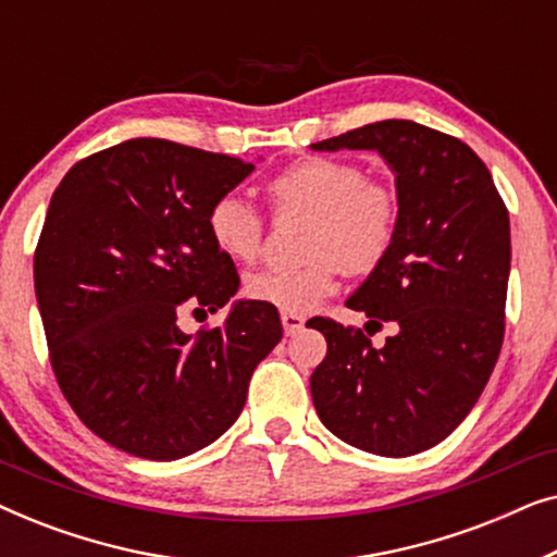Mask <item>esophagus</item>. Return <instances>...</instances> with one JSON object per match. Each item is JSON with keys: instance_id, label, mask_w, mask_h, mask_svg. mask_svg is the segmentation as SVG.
<instances>
[{"instance_id": "esophagus-1", "label": "esophagus", "mask_w": 557, "mask_h": 557, "mask_svg": "<svg viewBox=\"0 0 557 557\" xmlns=\"http://www.w3.org/2000/svg\"><path fill=\"white\" fill-rule=\"evenodd\" d=\"M281 324H284V332L288 334V337H294V334L301 332L304 317L292 314V311H284V314H281Z\"/></svg>"}]
</instances>
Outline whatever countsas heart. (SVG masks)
<instances>
[{"mask_svg": "<svg viewBox=\"0 0 557 557\" xmlns=\"http://www.w3.org/2000/svg\"><path fill=\"white\" fill-rule=\"evenodd\" d=\"M269 197L281 212L304 210L314 220L307 235L304 265L261 269L246 278L250 299L307 314L337 286V273H368L391 253L400 225L393 187L368 180L360 164L332 157H307L269 182ZM208 231L233 261H253L261 250L263 220L246 197L227 193L210 205Z\"/></svg>", "mask_w": 557, "mask_h": 557, "instance_id": "b5f03b06", "label": "heart"}]
</instances>
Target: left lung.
Wrapping results in <instances>:
<instances>
[{
	"label": "left lung",
	"instance_id": "obj_1",
	"mask_svg": "<svg viewBox=\"0 0 557 557\" xmlns=\"http://www.w3.org/2000/svg\"><path fill=\"white\" fill-rule=\"evenodd\" d=\"M311 149L377 151L400 202L391 253L347 299L368 324H395L393 337L372 347L362 330L311 319L326 339L311 375L319 421L368 454H421L469 416L499 357L507 208L467 144L416 121H377Z\"/></svg>",
	"mask_w": 557,
	"mask_h": 557
}]
</instances>
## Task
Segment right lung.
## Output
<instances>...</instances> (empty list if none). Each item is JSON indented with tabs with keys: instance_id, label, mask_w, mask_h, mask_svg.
Here are the masks:
<instances>
[{
	"instance_id": "obj_1",
	"label": "right lung",
	"mask_w": 557,
	"mask_h": 557,
	"mask_svg": "<svg viewBox=\"0 0 557 557\" xmlns=\"http://www.w3.org/2000/svg\"><path fill=\"white\" fill-rule=\"evenodd\" d=\"M250 162L166 139H128L73 166L35 250V296L58 385L121 451L174 461L223 436L256 364L281 342L276 307L238 299L210 238V205ZM232 304L215 331L178 330L182 308Z\"/></svg>"
}]
</instances>
